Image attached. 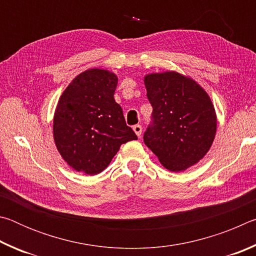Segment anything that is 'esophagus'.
I'll return each mask as SVG.
<instances>
[{
	"label": "esophagus",
	"instance_id": "esophagus-1",
	"mask_svg": "<svg viewBox=\"0 0 256 256\" xmlns=\"http://www.w3.org/2000/svg\"><path fill=\"white\" fill-rule=\"evenodd\" d=\"M133 131H134V133H136L138 138H140V136H141V133H142V126H141L140 124L134 125V126H133Z\"/></svg>",
	"mask_w": 256,
	"mask_h": 256
}]
</instances>
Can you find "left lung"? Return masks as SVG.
<instances>
[{"label":"left lung","instance_id":"left-lung-1","mask_svg":"<svg viewBox=\"0 0 256 256\" xmlns=\"http://www.w3.org/2000/svg\"><path fill=\"white\" fill-rule=\"evenodd\" d=\"M152 106V124L144 132L146 146L170 172L198 164L214 144L216 115L209 94L190 78L175 71L144 76Z\"/></svg>","mask_w":256,"mask_h":256}]
</instances>
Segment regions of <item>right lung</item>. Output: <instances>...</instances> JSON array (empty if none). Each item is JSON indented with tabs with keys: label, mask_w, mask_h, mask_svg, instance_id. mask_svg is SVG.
<instances>
[{
	"label": "right lung",
	"mask_w": 256,
	"mask_h": 256,
	"mask_svg": "<svg viewBox=\"0 0 256 256\" xmlns=\"http://www.w3.org/2000/svg\"><path fill=\"white\" fill-rule=\"evenodd\" d=\"M118 81L110 71L89 68L76 76L58 99L53 120L55 146L76 172L98 174L120 146L138 138L114 99Z\"/></svg>",
	"instance_id": "right-lung-1"
}]
</instances>
